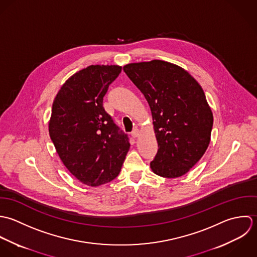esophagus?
<instances>
[{
	"label": "esophagus",
	"mask_w": 257,
	"mask_h": 257,
	"mask_svg": "<svg viewBox=\"0 0 257 257\" xmlns=\"http://www.w3.org/2000/svg\"><path fill=\"white\" fill-rule=\"evenodd\" d=\"M131 135H132V137H134V138L138 137V136H139V129H138V128H135V129L132 131Z\"/></svg>",
	"instance_id": "34e87169"
}]
</instances>
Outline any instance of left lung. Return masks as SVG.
<instances>
[{
  "mask_svg": "<svg viewBox=\"0 0 257 257\" xmlns=\"http://www.w3.org/2000/svg\"><path fill=\"white\" fill-rule=\"evenodd\" d=\"M123 70L151 108L158 142L152 171L170 179L187 174L210 141L213 116L202 86L187 70L164 60L129 63Z\"/></svg>",
  "mask_w": 257,
  "mask_h": 257,
  "instance_id": "8db88e82",
  "label": "left lung"
}]
</instances>
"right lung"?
<instances>
[{
  "instance_id": "obj_1",
  "label": "right lung",
  "mask_w": 257,
  "mask_h": 257,
  "mask_svg": "<svg viewBox=\"0 0 257 257\" xmlns=\"http://www.w3.org/2000/svg\"><path fill=\"white\" fill-rule=\"evenodd\" d=\"M119 65H89L71 75L52 103L49 132L66 169L81 183L98 187L120 173L130 143L103 107Z\"/></svg>"
}]
</instances>
